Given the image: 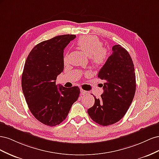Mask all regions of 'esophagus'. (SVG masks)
Instances as JSON below:
<instances>
[{"label":"esophagus","mask_w":159,"mask_h":159,"mask_svg":"<svg viewBox=\"0 0 159 159\" xmlns=\"http://www.w3.org/2000/svg\"><path fill=\"white\" fill-rule=\"evenodd\" d=\"M80 91H81V95H88V94L89 93L88 91H85V90H84V89H81Z\"/></svg>","instance_id":"34e87169"}]
</instances>
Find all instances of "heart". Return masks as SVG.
Wrapping results in <instances>:
<instances>
[{"label": "heart", "mask_w": 159, "mask_h": 159, "mask_svg": "<svg viewBox=\"0 0 159 159\" xmlns=\"http://www.w3.org/2000/svg\"><path fill=\"white\" fill-rule=\"evenodd\" d=\"M78 46L80 50L90 57L91 61L96 66L103 65L107 59L108 53L106 48L102 47L103 43L99 38L93 36H85L80 38L78 41ZM68 60V54L64 57V61Z\"/></svg>", "instance_id": "obj_1"}]
</instances>
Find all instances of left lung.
Segmentation results:
<instances>
[{"mask_svg":"<svg viewBox=\"0 0 159 159\" xmlns=\"http://www.w3.org/2000/svg\"><path fill=\"white\" fill-rule=\"evenodd\" d=\"M112 54L99 71L104 81L103 93L88 110L94 122L108 126L121 120L131 105L136 90L134 64L129 52L120 45L112 47Z\"/></svg>","mask_w":159,"mask_h":159,"instance_id":"left-lung-1","label":"left lung"}]
</instances>
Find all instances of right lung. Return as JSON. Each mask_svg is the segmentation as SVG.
I'll return each mask as SVG.
<instances>
[{
	"instance_id": "right-lung-1",
	"label": "right lung",
	"mask_w": 159,
	"mask_h": 159,
	"mask_svg": "<svg viewBox=\"0 0 159 159\" xmlns=\"http://www.w3.org/2000/svg\"><path fill=\"white\" fill-rule=\"evenodd\" d=\"M76 37L55 36L35 46L26 60L22 75V88L30 112L42 123L56 126L67 117L78 100V86L66 88L56 85L64 70V50Z\"/></svg>"
}]
</instances>
